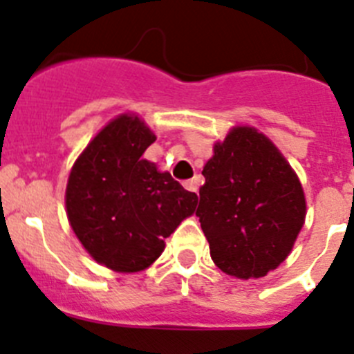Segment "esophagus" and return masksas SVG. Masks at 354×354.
Returning a JSON list of instances; mask_svg holds the SVG:
<instances>
[{
  "label": "esophagus",
  "mask_w": 354,
  "mask_h": 354,
  "mask_svg": "<svg viewBox=\"0 0 354 354\" xmlns=\"http://www.w3.org/2000/svg\"><path fill=\"white\" fill-rule=\"evenodd\" d=\"M184 187H186L187 191H191V193H198V179L186 180V183H184Z\"/></svg>",
  "instance_id": "1"
}]
</instances>
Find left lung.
Masks as SVG:
<instances>
[{
    "label": "left lung",
    "instance_id": "left-lung-1",
    "mask_svg": "<svg viewBox=\"0 0 354 354\" xmlns=\"http://www.w3.org/2000/svg\"><path fill=\"white\" fill-rule=\"evenodd\" d=\"M202 174L196 216L214 263L239 279L277 268L306 219L302 184L277 147L254 128H235Z\"/></svg>",
    "mask_w": 354,
    "mask_h": 354
}]
</instances>
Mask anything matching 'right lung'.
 <instances>
[{
	"mask_svg": "<svg viewBox=\"0 0 354 354\" xmlns=\"http://www.w3.org/2000/svg\"><path fill=\"white\" fill-rule=\"evenodd\" d=\"M154 140L140 119L121 115L93 138L71 168L70 225L87 252L112 270L147 268L198 203L196 194L142 158Z\"/></svg>",
	"mask_w": 354,
	"mask_h": 354,
	"instance_id": "obj_1",
	"label": "right lung"
}]
</instances>
